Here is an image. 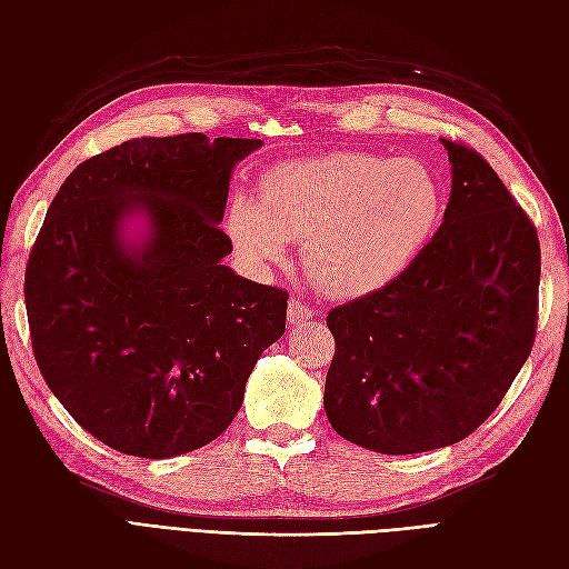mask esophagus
Listing matches in <instances>:
<instances>
[{
    "label": "esophagus",
    "mask_w": 569,
    "mask_h": 569,
    "mask_svg": "<svg viewBox=\"0 0 569 569\" xmlns=\"http://www.w3.org/2000/svg\"><path fill=\"white\" fill-rule=\"evenodd\" d=\"M308 318H313L311 306H306V303L299 301V299H289L287 320H289V322H301V320H308Z\"/></svg>",
    "instance_id": "obj_1"
}]
</instances>
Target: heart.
I'll use <instances>...</instances> for the list:
<instances>
[{
  "mask_svg": "<svg viewBox=\"0 0 569 569\" xmlns=\"http://www.w3.org/2000/svg\"><path fill=\"white\" fill-rule=\"evenodd\" d=\"M441 201V184L420 159L330 151L268 168L261 201L234 194L226 230L251 268L282 266L295 239L322 291L363 297L420 253Z\"/></svg>",
  "mask_w": 569,
  "mask_h": 569,
  "instance_id": "heart-1",
  "label": "heart"
}]
</instances>
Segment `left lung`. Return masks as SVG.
Instances as JSON below:
<instances>
[{"instance_id": "8db88e82", "label": "left lung", "mask_w": 569, "mask_h": 569, "mask_svg": "<svg viewBox=\"0 0 569 569\" xmlns=\"http://www.w3.org/2000/svg\"><path fill=\"white\" fill-rule=\"evenodd\" d=\"M441 144L453 182L437 234L382 289L327 313L337 343L327 420L339 437L387 456L470 437L537 337V228L481 153Z\"/></svg>"}]
</instances>
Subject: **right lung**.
<instances>
[{
    "label": "right lung",
    "instance_id": "obj_1",
    "mask_svg": "<svg viewBox=\"0 0 569 569\" xmlns=\"http://www.w3.org/2000/svg\"><path fill=\"white\" fill-rule=\"evenodd\" d=\"M261 140L140 137L82 161L26 266L32 353L71 418L111 449L173 458L226 432L256 360L284 335V289L239 278L218 222ZM146 218L132 243L124 222Z\"/></svg>",
    "mask_w": 569,
    "mask_h": 569
}]
</instances>
